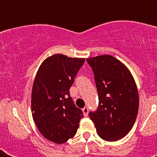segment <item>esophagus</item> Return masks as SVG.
<instances>
[{
    "mask_svg": "<svg viewBox=\"0 0 157 157\" xmlns=\"http://www.w3.org/2000/svg\"><path fill=\"white\" fill-rule=\"evenodd\" d=\"M82 112H83V113H84V116H85V117H87V116H88L89 108L87 107H85L83 109H82Z\"/></svg>",
    "mask_w": 157,
    "mask_h": 157,
    "instance_id": "1",
    "label": "esophagus"
}]
</instances>
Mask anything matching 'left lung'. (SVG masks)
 <instances>
[{
	"instance_id": "obj_1",
	"label": "left lung",
	"mask_w": 157,
	"mask_h": 157,
	"mask_svg": "<svg viewBox=\"0 0 157 157\" xmlns=\"http://www.w3.org/2000/svg\"><path fill=\"white\" fill-rule=\"evenodd\" d=\"M86 61L94 71L99 99L97 111L89 116L101 139L117 141L130 131L136 121L139 104L136 83L127 67L112 55Z\"/></svg>"
}]
</instances>
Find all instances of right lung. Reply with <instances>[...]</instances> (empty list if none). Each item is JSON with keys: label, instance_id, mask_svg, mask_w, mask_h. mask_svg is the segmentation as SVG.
<instances>
[{"label": "right lung", "instance_id": "right-lung-1", "mask_svg": "<svg viewBox=\"0 0 157 157\" xmlns=\"http://www.w3.org/2000/svg\"><path fill=\"white\" fill-rule=\"evenodd\" d=\"M85 59L61 54L48 57L40 64L32 91V114L45 139L63 144L76 134L83 112L76 107L69 90Z\"/></svg>", "mask_w": 157, "mask_h": 157}]
</instances>
